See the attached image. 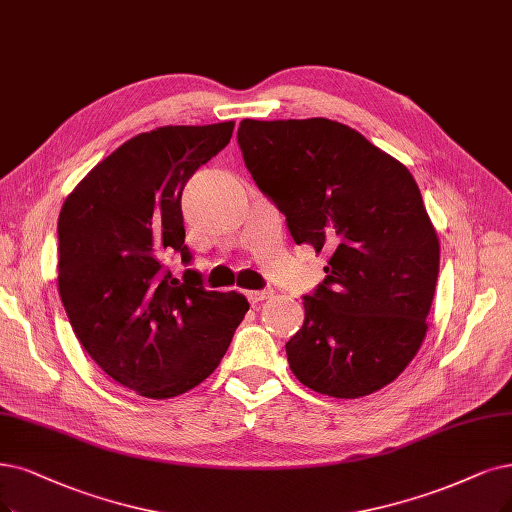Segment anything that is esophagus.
Wrapping results in <instances>:
<instances>
[{"label": "esophagus", "instance_id": "esophagus-1", "mask_svg": "<svg viewBox=\"0 0 512 512\" xmlns=\"http://www.w3.org/2000/svg\"><path fill=\"white\" fill-rule=\"evenodd\" d=\"M246 297H249L251 304H259V301L270 299L272 291H249V293H246Z\"/></svg>", "mask_w": 512, "mask_h": 512}]
</instances>
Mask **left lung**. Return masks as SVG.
<instances>
[{
	"mask_svg": "<svg viewBox=\"0 0 512 512\" xmlns=\"http://www.w3.org/2000/svg\"><path fill=\"white\" fill-rule=\"evenodd\" d=\"M238 145L297 244L329 251L327 278L304 297L287 342L297 380L333 399H361L418 354L441 244L405 164L327 118L242 120Z\"/></svg>",
	"mask_w": 512,
	"mask_h": 512,
	"instance_id": "obj_1",
	"label": "left lung"
}]
</instances>
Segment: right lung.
<instances>
[{
    "instance_id": "obj_1",
    "label": "right lung",
    "mask_w": 512,
    "mask_h": 512,
    "mask_svg": "<svg viewBox=\"0 0 512 512\" xmlns=\"http://www.w3.org/2000/svg\"><path fill=\"white\" fill-rule=\"evenodd\" d=\"M234 122L160 126L128 139L73 187L59 215V293L84 350L145 399L202 384L249 310L242 293L204 291L162 270L187 263L183 187L230 143Z\"/></svg>"
}]
</instances>
